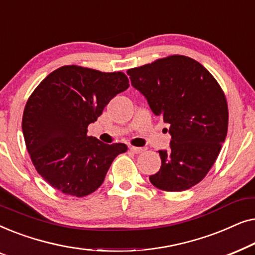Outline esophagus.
Segmentation results:
<instances>
[{"label": "esophagus", "instance_id": "esophagus-1", "mask_svg": "<svg viewBox=\"0 0 255 255\" xmlns=\"http://www.w3.org/2000/svg\"><path fill=\"white\" fill-rule=\"evenodd\" d=\"M130 151L132 153H134V154H140V153L145 151V148L144 147H134V146H131Z\"/></svg>", "mask_w": 255, "mask_h": 255}]
</instances>
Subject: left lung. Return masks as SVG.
<instances>
[{
  "label": "left lung",
  "mask_w": 255,
  "mask_h": 255,
  "mask_svg": "<svg viewBox=\"0 0 255 255\" xmlns=\"http://www.w3.org/2000/svg\"><path fill=\"white\" fill-rule=\"evenodd\" d=\"M153 114L169 125V149H160L161 167L149 176L165 191L189 189L204 179L228 133L224 93L200 62L170 55L128 71Z\"/></svg>",
  "instance_id": "left-lung-1"
}]
</instances>
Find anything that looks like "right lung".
<instances>
[{
  "label": "right lung",
  "instance_id": "obj_1",
  "mask_svg": "<svg viewBox=\"0 0 255 255\" xmlns=\"http://www.w3.org/2000/svg\"><path fill=\"white\" fill-rule=\"evenodd\" d=\"M128 88L122 72L62 66L48 74L27 100L22 128L39 175L61 193L82 197L103 183L125 144H104L87 135L108 103Z\"/></svg>",
  "mask_w": 255,
  "mask_h": 255
}]
</instances>
